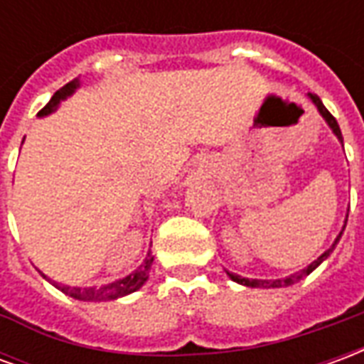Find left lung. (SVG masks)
<instances>
[{
    "label": "left lung",
    "instance_id": "obj_1",
    "mask_svg": "<svg viewBox=\"0 0 364 364\" xmlns=\"http://www.w3.org/2000/svg\"><path fill=\"white\" fill-rule=\"evenodd\" d=\"M310 99H312L314 105H316V107H318V111L321 112V117H323V119H326V122H328L329 127H331V130H333V132H336L337 138H339V140H341V142H343V136H341V130H339V124H337L336 117H333V114H331V112H329L328 109H326V107H323V103H321V99H320V97H318V95H314V93H310ZM345 224H347V222H345ZM341 234H343V232H341ZM341 234H339V236H337L336 244L331 245V247H329V250H328V252H326V253H321L320 257H318V259L314 261L312 265H308V269H302V271H300V273H296V274H290V277H287V279H277V281H257V279H244V277H240V274L228 273V274H230V279H232V281L240 282V284H245V287H253V289H277V287H289V284H294V282L300 281V279H302V277H306V274H310V273H312L314 269L318 267V265H320L321 261H323V259H328V257H329V253H331V252H333V250H336V245H337V242H339V237H341Z\"/></svg>",
    "mask_w": 364,
    "mask_h": 364
}]
</instances>
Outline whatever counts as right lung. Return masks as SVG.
Segmentation results:
<instances>
[{
	"mask_svg": "<svg viewBox=\"0 0 364 364\" xmlns=\"http://www.w3.org/2000/svg\"><path fill=\"white\" fill-rule=\"evenodd\" d=\"M80 85L77 77L72 80L70 83H66L64 87H60L48 103L44 105L43 109L38 111V117H44V114H50L52 111H56V107L62 99H66L68 95H72L75 91V87ZM151 263H154V257L148 253V257L144 261L138 271H134L132 274H128L120 281H114L111 284H103L99 289H77V287H66V284H56V289H60L64 294L72 298H77V300H114V298L127 296L130 292H134L142 287L146 279H148V273H150Z\"/></svg>",
	"mask_w": 364,
	"mask_h": 364,
	"instance_id": "add662e5",
	"label": "right lung"
}]
</instances>
